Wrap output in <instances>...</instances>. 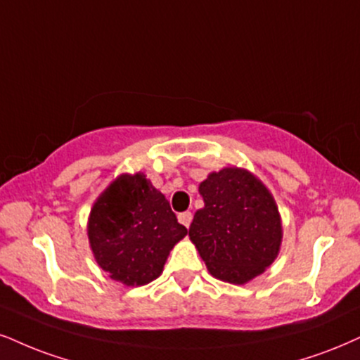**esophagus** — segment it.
<instances>
[{"mask_svg": "<svg viewBox=\"0 0 360 360\" xmlns=\"http://www.w3.org/2000/svg\"><path fill=\"white\" fill-rule=\"evenodd\" d=\"M192 220H193V215L190 214V212H184V214H180L179 215V221L181 225H185V227H190V224H192Z\"/></svg>", "mask_w": 360, "mask_h": 360, "instance_id": "1", "label": "esophagus"}]
</instances>
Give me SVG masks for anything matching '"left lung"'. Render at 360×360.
Listing matches in <instances>:
<instances>
[{"label": "left lung", "mask_w": 360, "mask_h": 360, "mask_svg": "<svg viewBox=\"0 0 360 360\" xmlns=\"http://www.w3.org/2000/svg\"><path fill=\"white\" fill-rule=\"evenodd\" d=\"M203 208L195 212L188 237L208 272L243 285L278 257L282 219L274 195L252 172L225 167L198 185Z\"/></svg>", "instance_id": "1"}]
</instances>
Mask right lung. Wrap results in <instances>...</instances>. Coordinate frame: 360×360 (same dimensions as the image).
I'll return each mask as SVG.
<instances>
[{"label": "right lung", "mask_w": 360, "mask_h": 360, "mask_svg": "<svg viewBox=\"0 0 360 360\" xmlns=\"http://www.w3.org/2000/svg\"><path fill=\"white\" fill-rule=\"evenodd\" d=\"M96 264L112 281L140 287L160 277L187 235L170 203L145 173H122L98 195L86 225Z\"/></svg>", "instance_id": "right-lung-1"}]
</instances>
